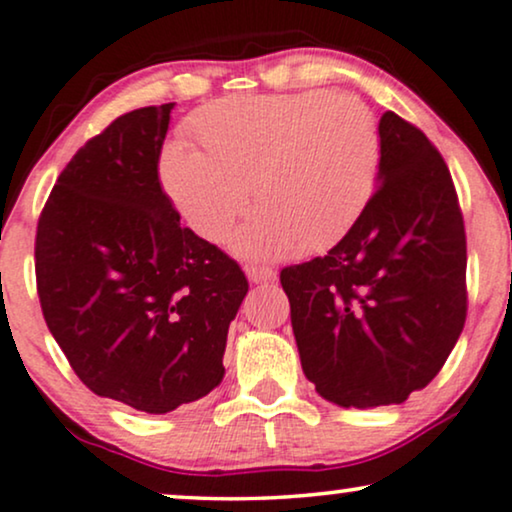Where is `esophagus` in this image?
Returning <instances> with one entry per match:
<instances>
[{"label":"esophagus","instance_id":"esophagus-1","mask_svg":"<svg viewBox=\"0 0 512 512\" xmlns=\"http://www.w3.org/2000/svg\"><path fill=\"white\" fill-rule=\"evenodd\" d=\"M246 277H249L251 282H270V280H275L277 277V273L273 268H268V266H249L246 268Z\"/></svg>","mask_w":512,"mask_h":512}]
</instances>
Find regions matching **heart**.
Returning <instances> with one entry per match:
<instances>
[{
  "label": "heart",
  "mask_w": 512,
  "mask_h": 512,
  "mask_svg": "<svg viewBox=\"0 0 512 512\" xmlns=\"http://www.w3.org/2000/svg\"><path fill=\"white\" fill-rule=\"evenodd\" d=\"M189 132L201 151L168 144L163 189L199 237L220 242L251 185L261 208L232 239L246 258H280L301 244L327 249L356 225L380 182V128L351 94H237L201 109Z\"/></svg>",
  "instance_id": "obj_1"
}]
</instances>
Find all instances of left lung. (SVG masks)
Instances as JSON below:
<instances>
[{
  "label": "left lung",
  "instance_id": "obj_1",
  "mask_svg": "<svg viewBox=\"0 0 512 512\" xmlns=\"http://www.w3.org/2000/svg\"><path fill=\"white\" fill-rule=\"evenodd\" d=\"M382 170L356 225L280 282L301 368L342 408L403 403L427 387L468 313L463 213L451 173L425 132L380 118Z\"/></svg>",
  "mask_w": 512,
  "mask_h": 512
}]
</instances>
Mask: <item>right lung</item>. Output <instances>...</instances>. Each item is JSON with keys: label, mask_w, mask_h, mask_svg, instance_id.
Returning a JSON list of instances; mask_svg holds the SVG:
<instances>
[{"label": "right lung", "mask_w": 512, "mask_h": 512, "mask_svg": "<svg viewBox=\"0 0 512 512\" xmlns=\"http://www.w3.org/2000/svg\"><path fill=\"white\" fill-rule=\"evenodd\" d=\"M173 106L125 113L78 149L35 237L44 320L75 375L144 413L218 387L227 327L249 292L242 268L182 227L163 192Z\"/></svg>", "instance_id": "1"}]
</instances>
